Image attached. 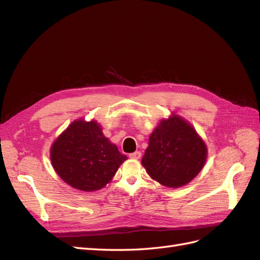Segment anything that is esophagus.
<instances>
[{"label": "esophagus", "instance_id": "1", "mask_svg": "<svg viewBox=\"0 0 260 260\" xmlns=\"http://www.w3.org/2000/svg\"><path fill=\"white\" fill-rule=\"evenodd\" d=\"M129 157H130V158H132V159H140L141 153H140L139 151H137V152H135V153L129 154Z\"/></svg>", "mask_w": 260, "mask_h": 260}]
</instances>
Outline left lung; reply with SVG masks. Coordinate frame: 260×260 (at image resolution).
I'll return each mask as SVG.
<instances>
[{
	"instance_id": "8db88e82",
	"label": "left lung",
	"mask_w": 260,
	"mask_h": 260,
	"mask_svg": "<svg viewBox=\"0 0 260 260\" xmlns=\"http://www.w3.org/2000/svg\"><path fill=\"white\" fill-rule=\"evenodd\" d=\"M207 159V146L193 125L176 114L162 119L149 136L142 166L157 182L181 187L198 176Z\"/></svg>"
}]
</instances>
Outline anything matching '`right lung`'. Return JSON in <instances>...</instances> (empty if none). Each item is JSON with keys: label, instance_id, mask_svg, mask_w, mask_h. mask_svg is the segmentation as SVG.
Listing matches in <instances>:
<instances>
[{"label": "right lung", "instance_id": "obj_1", "mask_svg": "<svg viewBox=\"0 0 260 260\" xmlns=\"http://www.w3.org/2000/svg\"><path fill=\"white\" fill-rule=\"evenodd\" d=\"M54 170L62 181L83 192L103 188L127 159L95 120L78 119L54 141L50 149Z\"/></svg>", "mask_w": 260, "mask_h": 260}]
</instances>
